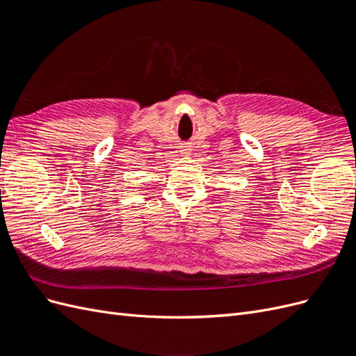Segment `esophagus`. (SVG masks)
<instances>
[{
  "instance_id": "esophagus-1",
  "label": "esophagus",
  "mask_w": 356,
  "mask_h": 356,
  "mask_svg": "<svg viewBox=\"0 0 356 356\" xmlns=\"http://www.w3.org/2000/svg\"><path fill=\"white\" fill-rule=\"evenodd\" d=\"M188 149H190V148H184V149H181V154H182V156H188V154H190Z\"/></svg>"
}]
</instances>
